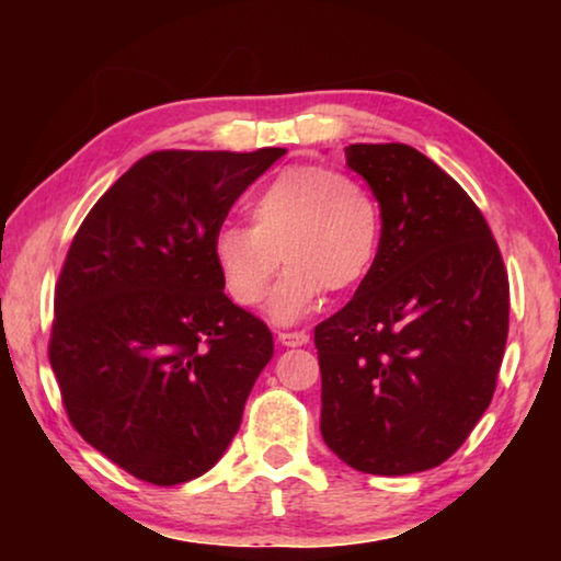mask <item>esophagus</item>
I'll use <instances>...</instances> for the list:
<instances>
[{
    "mask_svg": "<svg viewBox=\"0 0 561 561\" xmlns=\"http://www.w3.org/2000/svg\"><path fill=\"white\" fill-rule=\"evenodd\" d=\"M278 342L286 347H304L309 344V334L306 332H278Z\"/></svg>",
    "mask_w": 561,
    "mask_h": 561,
    "instance_id": "34e87169",
    "label": "esophagus"
}]
</instances>
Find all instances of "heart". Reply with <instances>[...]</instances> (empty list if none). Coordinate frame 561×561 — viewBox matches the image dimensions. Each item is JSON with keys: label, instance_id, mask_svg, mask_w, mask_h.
<instances>
[{"label": "heart", "instance_id": "b5f03b06", "mask_svg": "<svg viewBox=\"0 0 561 561\" xmlns=\"http://www.w3.org/2000/svg\"><path fill=\"white\" fill-rule=\"evenodd\" d=\"M252 227L221 225L211 257L227 294L257 306L283 263L273 317L301 319L321 294L355 288L380 248V206L370 188L327 165H288L248 202Z\"/></svg>", "mask_w": 561, "mask_h": 561}]
</instances>
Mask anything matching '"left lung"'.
<instances>
[{
    "label": "left lung",
    "instance_id": "left-lung-1",
    "mask_svg": "<svg viewBox=\"0 0 561 561\" xmlns=\"http://www.w3.org/2000/svg\"><path fill=\"white\" fill-rule=\"evenodd\" d=\"M380 204V248L352 301L313 329L321 436L342 462L411 474L462 447L493 401L508 273L485 217L411 145H350Z\"/></svg>",
    "mask_w": 561,
    "mask_h": 561
}]
</instances>
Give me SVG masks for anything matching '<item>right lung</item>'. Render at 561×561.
<instances>
[{
  "label": "right lung",
  "instance_id": "add662e5",
  "mask_svg": "<svg viewBox=\"0 0 561 561\" xmlns=\"http://www.w3.org/2000/svg\"><path fill=\"white\" fill-rule=\"evenodd\" d=\"M280 156L150 152L73 237L50 367L76 432L137 480L179 485L211 470L271 363V329L225 296L211 237Z\"/></svg>",
  "mask_w": 561,
  "mask_h": 561
}]
</instances>
